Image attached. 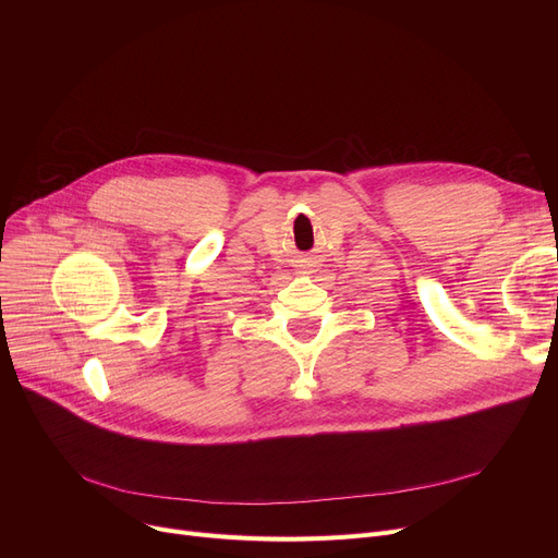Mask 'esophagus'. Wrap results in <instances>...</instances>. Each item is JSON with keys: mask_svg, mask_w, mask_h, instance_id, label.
Instances as JSON below:
<instances>
[{"mask_svg": "<svg viewBox=\"0 0 558 558\" xmlns=\"http://www.w3.org/2000/svg\"><path fill=\"white\" fill-rule=\"evenodd\" d=\"M312 267H314V264H312V262H305V264H303V274L312 271Z\"/></svg>", "mask_w": 558, "mask_h": 558, "instance_id": "34e87169", "label": "esophagus"}]
</instances>
